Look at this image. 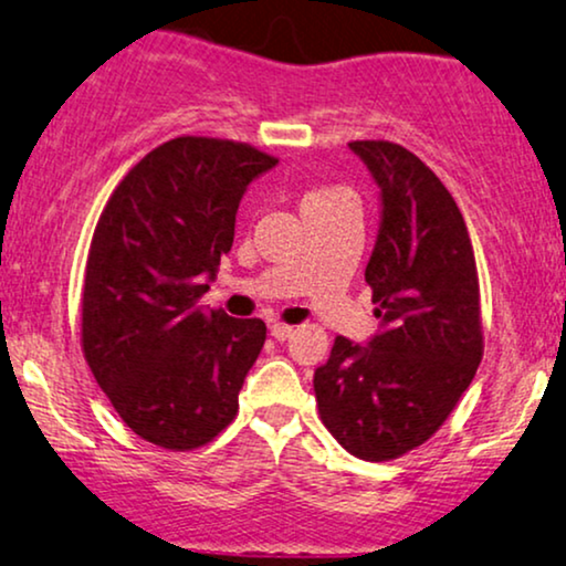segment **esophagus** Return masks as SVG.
<instances>
[{
    "mask_svg": "<svg viewBox=\"0 0 566 566\" xmlns=\"http://www.w3.org/2000/svg\"><path fill=\"white\" fill-rule=\"evenodd\" d=\"M292 334H295V326L279 324V321H274V324H271V336H274L276 342H284V339H290Z\"/></svg>",
    "mask_w": 566,
    "mask_h": 566,
    "instance_id": "1",
    "label": "esophagus"
}]
</instances>
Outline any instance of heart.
Listing matches in <instances>:
<instances>
[{"label": "heart", "mask_w": 566, "mask_h": 566, "mask_svg": "<svg viewBox=\"0 0 566 566\" xmlns=\"http://www.w3.org/2000/svg\"><path fill=\"white\" fill-rule=\"evenodd\" d=\"M328 196H334V192H332V190H316V192H307L303 203H311V200H321V198H328Z\"/></svg>", "instance_id": "heart-1"}]
</instances>
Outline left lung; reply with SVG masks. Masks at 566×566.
Listing matches in <instances>:
<instances>
[{"label": "left lung", "mask_w": 566, "mask_h": 566, "mask_svg": "<svg viewBox=\"0 0 566 566\" xmlns=\"http://www.w3.org/2000/svg\"><path fill=\"white\" fill-rule=\"evenodd\" d=\"M378 185V234L366 266L378 332L336 336L313 389L324 426L349 454L381 462L431 439L483 357L473 242L454 198L418 156L355 140Z\"/></svg>", "instance_id": "left-lung-1"}]
</instances>
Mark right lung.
<instances>
[{
	"label": "right lung",
	"mask_w": 566,
	"mask_h": 566,
	"mask_svg": "<svg viewBox=\"0 0 566 566\" xmlns=\"http://www.w3.org/2000/svg\"><path fill=\"white\" fill-rule=\"evenodd\" d=\"M276 164L245 143L167 140L127 171L98 219L83 353L119 418L156 447H203L238 415L266 324L198 297L230 253L248 185Z\"/></svg>",
	"instance_id": "right-lung-1"
}]
</instances>
